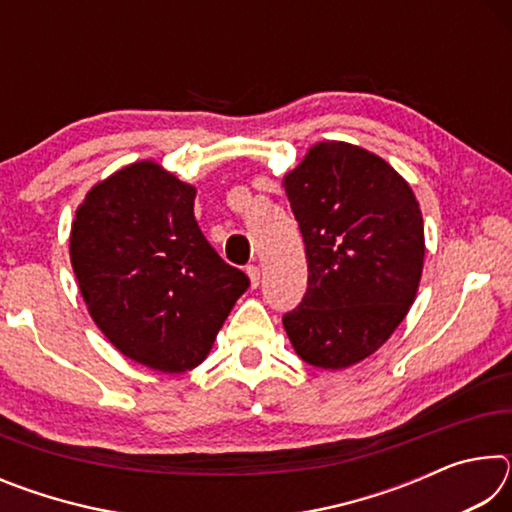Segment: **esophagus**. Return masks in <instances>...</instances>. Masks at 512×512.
<instances>
[{
    "label": "esophagus",
    "mask_w": 512,
    "mask_h": 512,
    "mask_svg": "<svg viewBox=\"0 0 512 512\" xmlns=\"http://www.w3.org/2000/svg\"><path fill=\"white\" fill-rule=\"evenodd\" d=\"M246 273L250 277V287L257 289L259 287V280H262V273H259V268L257 266H248Z\"/></svg>",
    "instance_id": "1"
}]
</instances>
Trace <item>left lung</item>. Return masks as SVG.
<instances>
[{"mask_svg":"<svg viewBox=\"0 0 512 512\" xmlns=\"http://www.w3.org/2000/svg\"><path fill=\"white\" fill-rule=\"evenodd\" d=\"M307 255V293L282 318L302 361L343 370L377 352L415 300L424 225L391 164L348 142H318L282 180Z\"/></svg>","mask_w":512,"mask_h":512,"instance_id":"1","label":"left lung"}]
</instances>
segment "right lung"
<instances>
[{
    "label": "right lung",
    "instance_id": "obj_1",
    "mask_svg": "<svg viewBox=\"0 0 512 512\" xmlns=\"http://www.w3.org/2000/svg\"><path fill=\"white\" fill-rule=\"evenodd\" d=\"M196 187L158 162L121 167L85 194L69 235L81 296L103 336L142 366L203 363L248 277L207 244Z\"/></svg>",
    "mask_w": 512,
    "mask_h": 512
}]
</instances>
